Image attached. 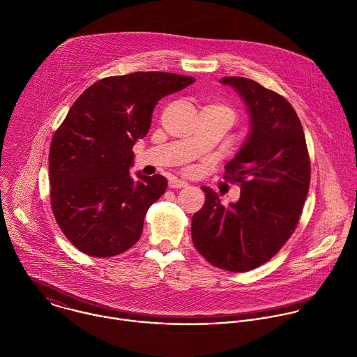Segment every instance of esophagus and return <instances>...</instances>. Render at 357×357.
Instances as JSON below:
<instances>
[{
    "instance_id": "1",
    "label": "esophagus",
    "mask_w": 357,
    "mask_h": 357,
    "mask_svg": "<svg viewBox=\"0 0 357 357\" xmlns=\"http://www.w3.org/2000/svg\"><path fill=\"white\" fill-rule=\"evenodd\" d=\"M169 188L171 189H179V188H185V186H188V182H185V181H182V179H176V178H174V179H171L169 181Z\"/></svg>"
}]
</instances>
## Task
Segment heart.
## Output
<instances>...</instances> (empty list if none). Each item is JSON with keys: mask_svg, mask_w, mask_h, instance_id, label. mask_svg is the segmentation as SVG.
Returning <instances> with one entry per match:
<instances>
[{"mask_svg": "<svg viewBox=\"0 0 357 357\" xmlns=\"http://www.w3.org/2000/svg\"><path fill=\"white\" fill-rule=\"evenodd\" d=\"M210 108H213V109H215V111H218V112H221L222 115H225L228 119H229V122L232 123L234 121H235V111L231 108V107H228V105H225V104H211V105H208Z\"/></svg>", "mask_w": 357, "mask_h": 357, "instance_id": "1", "label": "heart"}]
</instances>
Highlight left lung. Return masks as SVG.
<instances>
[{"label":"left lung","instance_id":"obj_1","mask_svg":"<svg viewBox=\"0 0 357 357\" xmlns=\"http://www.w3.org/2000/svg\"><path fill=\"white\" fill-rule=\"evenodd\" d=\"M245 100L252 132L224 179L241 186V199L224 206L203 186L204 206L192 218V241L213 266L245 273L271 260L298 227L310 185V157L302 122L274 90L241 76H225Z\"/></svg>","mask_w":357,"mask_h":357}]
</instances>
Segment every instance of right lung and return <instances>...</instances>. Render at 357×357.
Instances as JSON below:
<instances>
[{"instance_id": "right-lung-1", "label": "right lung", "mask_w": 357, "mask_h": 357, "mask_svg": "<svg viewBox=\"0 0 357 357\" xmlns=\"http://www.w3.org/2000/svg\"><path fill=\"white\" fill-rule=\"evenodd\" d=\"M195 80L168 72L108 76L73 102L52 136L48 171L52 214L77 250L105 259L139 241L167 179H132V147L147 135L155 104Z\"/></svg>"}]
</instances>
